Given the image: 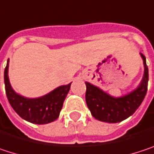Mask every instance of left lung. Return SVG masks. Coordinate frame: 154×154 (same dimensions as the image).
<instances>
[{
	"label": "left lung",
	"instance_id": "1",
	"mask_svg": "<svg viewBox=\"0 0 154 154\" xmlns=\"http://www.w3.org/2000/svg\"><path fill=\"white\" fill-rule=\"evenodd\" d=\"M141 56L144 65V75L142 83L135 91L125 96L120 98L111 97L98 87L85 83V101L94 118L103 122L118 123L130 117L138 109L145 97L149 79L146 59L142 53Z\"/></svg>",
	"mask_w": 154,
	"mask_h": 154
}]
</instances>
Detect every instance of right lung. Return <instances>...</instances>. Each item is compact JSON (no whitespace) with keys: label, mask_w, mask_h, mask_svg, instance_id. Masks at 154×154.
<instances>
[{"label":"right lung","mask_w":154,"mask_h":154,"mask_svg":"<svg viewBox=\"0 0 154 154\" xmlns=\"http://www.w3.org/2000/svg\"><path fill=\"white\" fill-rule=\"evenodd\" d=\"M8 68L9 64L7 63L4 69L5 91L9 103L16 112L25 120L38 125L51 123L57 119L71 83L56 88L43 97L27 99L16 94L11 88L8 77Z\"/></svg>","instance_id":"1"}]
</instances>
